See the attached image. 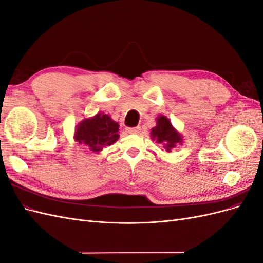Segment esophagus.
Returning <instances> with one entry per match:
<instances>
[{
  "label": "esophagus",
  "mask_w": 263,
  "mask_h": 263,
  "mask_svg": "<svg viewBox=\"0 0 263 263\" xmlns=\"http://www.w3.org/2000/svg\"><path fill=\"white\" fill-rule=\"evenodd\" d=\"M127 133L129 134H139L140 133V127H128V128L126 129Z\"/></svg>",
  "instance_id": "1"
}]
</instances>
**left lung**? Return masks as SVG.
<instances>
[{
	"label": "left lung",
	"mask_w": 263,
	"mask_h": 263,
	"mask_svg": "<svg viewBox=\"0 0 263 263\" xmlns=\"http://www.w3.org/2000/svg\"><path fill=\"white\" fill-rule=\"evenodd\" d=\"M151 137L159 144H162L168 153L182 142L181 135L173 128L171 122L165 116L158 117L157 126L151 129Z\"/></svg>",
	"instance_id": "left-lung-1"
}]
</instances>
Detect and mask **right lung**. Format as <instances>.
I'll list each match as a JSON object with an SVG mask.
<instances>
[{
	"label": "right lung",
	"instance_id": "obj_1",
	"mask_svg": "<svg viewBox=\"0 0 263 263\" xmlns=\"http://www.w3.org/2000/svg\"><path fill=\"white\" fill-rule=\"evenodd\" d=\"M118 124L106 114H97L93 118L84 119L76 130L74 138L80 145L93 153H99L105 146L114 144L118 139Z\"/></svg>",
	"mask_w": 263,
	"mask_h": 263
}]
</instances>
